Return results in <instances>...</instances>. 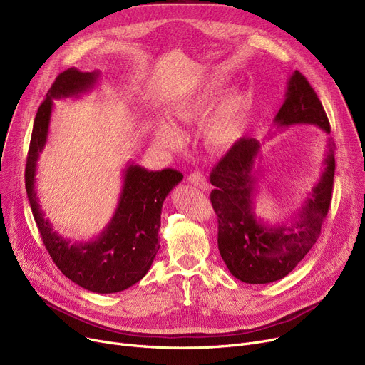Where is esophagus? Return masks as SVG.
Segmentation results:
<instances>
[{
    "label": "esophagus",
    "mask_w": 365,
    "mask_h": 365,
    "mask_svg": "<svg viewBox=\"0 0 365 365\" xmlns=\"http://www.w3.org/2000/svg\"><path fill=\"white\" fill-rule=\"evenodd\" d=\"M187 182H189L190 185H194V186L200 187L201 190H207V189L210 187V185H208L205 176L202 175V173H200V171H194L192 175H190V176L187 178Z\"/></svg>",
    "instance_id": "34e87169"
}]
</instances>
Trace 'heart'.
Returning <instances> with one entry per match:
<instances>
[{"instance_id":"obj_1","label":"heart","mask_w":365,"mask_h":365,"mask_svg":"<svg viewBox=\"0 0 365 365\" xmlns=\"http://www.w3.org/2000/svg\"><path fill=\"white\" fill-rule=\"evenodd\" d=\"M226 83V76H210L173 101L168 105V115L173 123L167 120L155 121V142L164 148L182 146L185 136L179 127L200 124L215 104L202 127L204 142L213 150L232 148L244 134L250 110V94L244 88L234 87L226 90L220 98L218 96Z\"/></svg>"}]
</instances>
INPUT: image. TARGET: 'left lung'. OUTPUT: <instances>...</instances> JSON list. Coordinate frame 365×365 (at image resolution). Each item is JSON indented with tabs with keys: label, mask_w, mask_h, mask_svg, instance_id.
<instances>
[{
	"label": "left lung",
	"mask_w": 365,
	"mask_h": 365,
	"mask_svg": "<svg viewBox=\"0 0 365 365\" xmlns=\"http://www.w3.org/2000/svg\"><path fill=\"white\" fill-rule=\"evenodd\" d=\"M277 130L293 125H317L330 134V123L308 80L294 71L287 81L285 99L274 118ZM263 142L240 139L213 170L210 182L212 204L219 220L220 256L237 279L247 284H269L289 275L317 242L327 216L334 179V142L329 139L324 170L302 208L275 223L255 213V197L262 170Z\"/></svg>",
	"instance_id": "left-lung-1"
}]
</instances>
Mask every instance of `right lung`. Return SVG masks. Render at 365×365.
<instances>
[{
    "label": "right lung",
    "mask_w": 365,
    "mask_h": 365,
    "mask_svg": "<svg viewBox=\"0 0 365 365\" xmlns=\"http://www.w3.org/2000/svg\"><path fill=\"white\" fill-rule=\"evenodd\" d=\"M99 78L101 71L81 72L76 68H69L57 76L34 121L25 185L38 231L56 266L83 289L110 294L127 290L148 274L160 248L158 231L164 200L182 182L183 175L173 168L152 171L128 161L123 170L118 204L98 237L72 242L54 231L35 190L38 160L48 139L53 101L80 98L98 86Z\"/></svg>",
    "instance_id": "obj_1"
}]
</instances>
